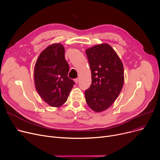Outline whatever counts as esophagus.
I'll list each match as a JSON object with an SVG mask.
<instances>
[{
	"mask_svg": "<svg viewBox=\"0 0 160 160\" xmlns=\"http://www.w3.org/2000/svg\"><path fill=\"white\" fill-rule=\"evenodd\" d=\"M74 82H75V83H78V82H79V78H75V79H74Z\"/></svg>",
	"mask_w": 160,
	"mask_h": 160,
	"instance_id": "obj_1",
	"label": "esophagus"
}]
</instances>
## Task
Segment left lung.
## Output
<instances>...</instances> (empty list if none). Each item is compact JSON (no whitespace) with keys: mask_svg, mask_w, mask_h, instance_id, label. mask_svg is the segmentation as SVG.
<instances>
[{"mask_svg":"<svg viewBox=\"0 0 160 160\" xmlns=\"http://www.w3.org/2000/svg\"><path fill=\"white\" fill-rule=\"evenodd\" d=\"M86 53L91 71V84L85 91L88 105L96 112L110 107L121 93L124 68L113 48L103 43L88 48Z\"/></svg>","mask_w":160,"mask_h":160,"instance_id":"8db88e82","label":"left lung"}]
</instances>
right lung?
I'll return each mask as SVG.
<instances>
[{"label":"right lung","mask_w":160,"mask_h":160,"mask_svg":"<svg viewBox=\"0 0 160 160\" xmlns=\"http://www.w3.org/2000/svg\"><path fill=\"white\" fill-rule=\"evenodd\" d=\"M69 66L60 43L47 47L39 56L34 67L36 89L44 101L52 107H60L67 100L74 82L68 77Z\"/></svg>","instance_id":"obj_1"}]
</instances>
